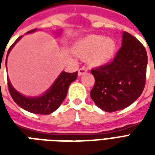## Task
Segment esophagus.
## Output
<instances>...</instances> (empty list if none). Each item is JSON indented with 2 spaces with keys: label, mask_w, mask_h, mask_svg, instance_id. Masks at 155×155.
Instances as JSON below:
<instances>
[{
  "label": "esophagus",
  "mask_w": 155,
  "mask_h": 155,
  "mask_svg": "<svg viewBox=\"0 0 155 155\" xmlns=\"http://www.w3.org/2000/svg\"><path fill=\"white\" fill-rule=\"evenodd\" d=\"M86 72H87V69H86V68H84V67L81 68V69L79 70V71H78V75H79V76H81V75H82V74H85Z\"/></svg>",
  "instance_id": "1"
}]
</instances>
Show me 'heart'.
I'll list each match as a JSON object with an SVG mask.
<instances>
[{
    "mask_svg": "<svg viewBox=\"0 0 155 155\" xmlns=\"http://www.w3.org/2000/svg\"><path fill=\"white\" fill-rule=\"evenodd\" d=\"M74 49L80 56H89L91 64L101 65L112 58L115 51V43L112 39L93 35L80 40L74 45Z\"/></svg>",
    "mask_w": 155,
    "mask_h": 155,
    "instance_id": "obj_1",
    "label": "heart"
}]
</instances>
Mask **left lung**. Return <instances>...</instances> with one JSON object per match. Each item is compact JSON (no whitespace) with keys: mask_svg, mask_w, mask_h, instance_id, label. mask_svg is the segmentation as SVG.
I'll use <instances>...</instances> for the list:
<instances>
[{"mask_svg":"<svg viewBox=\"0 0 155 155\" xmlns=\"http://www.w3.org/2000/svg\"><path fill=\"white\" fill-rule=\"evenodd\" d=\"M148 56L145 48L124 31L122 45L114 60L91 70L94 85L91 97L105 112L123 110L133 104L143 91Z\"/></svg>","mask_w":155,"mask_h":155,"instance_id":"1","label":"left lung"}]
</instances>
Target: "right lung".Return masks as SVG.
<instances>
[{"label": "right lung", "mask_w": 155, "mask_h": 155, "mask_svg": "<svg viewBox=\"0 0 155 155\" xmlns=\"http://www.w3.org/2000/svg\"><path fill=\"white\" fill-rule=\"evenodd\" d=\"M35 31L36 29L31 30L27 32V34L32 33ZM21 37L22 36H20L10 47L5 61H7L10 51H12L13 46L21 39ZM77 74V71L74 73H66L64 71H62L50 89H48L42 95L36 97H27L19 93L12 86L9 78H7L9 92L15 103L25 110L37 114H51L54 110H56L64 101V98L66 97L67 94L68 88L73 81L76 80Z\"/></svg>", "instance_id": "1"}]
</instances>
